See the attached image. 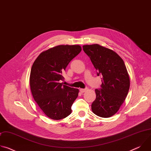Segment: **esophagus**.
I'll list each match as a JSON object with an SVG mask.
<instances>
[{"label": "esophagus", "instance_id": "1", "mask_svg": "<svg viewBox=\"0 0 151 151\" xmlns=\"http://www.w3.org/2000/svg\"><path fill=\"white\" fill-rule=\"evenodd\" d=\"M79 90H80V92H81V93H83L85 91H86V90H87V89H83V88H81Z\"/></svg>", "mask_w": 151, "mask_h": 151}]
</instances>
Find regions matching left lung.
Returning <instances> with one entry per match:
<instances>
[{
  "instance_id": "left-lung-1",
  "label": "left lung",
  "mask_w": 151,
  "mask_h": 151,
  "mask_svg": "<svg viewBox=\"0 0 151 151\" xmlns=\"http://www.w3.org/2000/svg\"><path fill=\"white\" fill-rule=\"evenodd\" d=\"M83 50L102 75L101 90H95L96 99L91 104L93 112L109 118L119 109L130 88V77L125 63L114 51L99 44L83 45Z\"/></svg>"
}]
</instances>
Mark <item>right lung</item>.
Wrapping results in <instances>:
<instances>
[{
  "label": "right lung",
  "mask_w": 151,
  "mask_h": 151,
  "mask_svg": "<svg viewBox=\"0 0 151 151\" xmlns=\"http://www.w3.org/2000/svg\"><path fill=\"white\" fill-rule=\"evenodd\" d=\"M79 45H60L42 52L34 61L30 75L33 97L51 119L59 120L72 113L79 90L63 85V73L70 61L81 51Z\"/></svg>",
  "instance_id": "right-lung-1"
}]
</instances>
